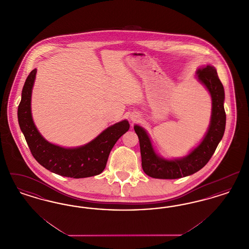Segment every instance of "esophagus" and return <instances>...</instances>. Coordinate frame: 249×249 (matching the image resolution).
<instances>
[{
  "label": "esophagus",
  "instance_id": "34e87169",
  "mask_svg": "<svg viewBox=\"0 0 249 249\" xmlns=\"http://www.w3.org/2000/svg\"><path fill=\"white\" fill-rule=\"evenodd\" d=\"M130 119H131V120L133 121V122H135V121H138L139 120V116L138 115H132L131 117H130Z\"/></svg>",
  "mask_w": 249,
  "mask_h": 249
}]
</instances>
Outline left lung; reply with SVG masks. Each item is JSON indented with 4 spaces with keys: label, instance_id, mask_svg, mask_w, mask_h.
<instances>
[{
    "label": "left lung",
    "instance_id": "obj_1",
    "mask_svg": "<svg viewBox=\"0 0 249 249\" xmlns=\"http://www.w3.org/2000/svg\"><path fill=\"white\" fill-rule=\"evenodd\" d=\"M197 74L212 97V117L205 137L187 157L174 160L160 158L155 153L146 131L138 125L134 126L140 142L142 170L150 178L178 179L200 171L209 161L223 137L226 126L223 85L218 78L216 70L211 65L199 69Z\"/></svg>",
    "mask_w": 249,
    "mask_h": 249
}]
</instances>
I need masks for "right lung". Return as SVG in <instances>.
I'll return each instance as SVG.
<instances>
[{
  "instance_id": "obj_1",
  "label": "right lung",
  "mask_w": 249,
  "mask_h": 249,
  "mask_svg": "<svg viewBox=\"0 0 249 249\" xmlns=\"http://www.w3.org/2000/svg\"><path fill=\"white\" fill-rule=\"evenodd\" d=\"M36 69L28 75L18 109V124L32 155L46 169L61 177L84 178L100 175L119 138L130 129L127 120L107 128L93 141L76 148H64L46 141L35 126L31 114V96Z\"/></svg>"
}]
</instances>
